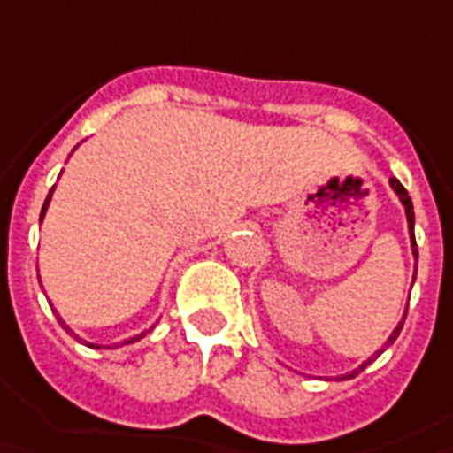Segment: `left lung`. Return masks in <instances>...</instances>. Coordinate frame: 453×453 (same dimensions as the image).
<instances>
[{"label": "left lung", "instance_id": "8db88e82", "mask_svg": "<svg viewBox=\"0 0 453 453\" xmlns=\"http://www.w3.org/2000/svg\"><path fill=\"white\" fill-rule=\"evenodd\" d=\"M391 188L396 190V196L401 197V203H403V208H406V218H409V230H411V233H413V205H411V197H409V193H406V188H403V185H401V182H398L396 178H391ZM411 238H413V235H411ZM413 256L418 257V250H416V241H413ZM398 334H401V323H398L396 331L388 335V343H394ZM379 353H381V351H379ZM366 364H368V361H366ZM366 364L358 368V371H364V368H366ZM358 371H353V373H346L343 379H353V376H356Z\"/></svg>", "mask_w": 453, "mask_h": 453}]
</instances>
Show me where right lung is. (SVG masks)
<instances>
[{
	"label": "right lung",
	"mask_w": 453,
	"mask_h": 453,
	"mask_svg": "<svg viewBox=\"0 0 453 453\" xmlns=\"http://www.w3.org/2000/svg\"><path fill=\"white\" fill-rule=\"evenodd\" d=\"M47 205H50V196H47V200H44V208H42V215H44V211H47ZM59 323H62V319H59ZM145 335V334H142ZM130 341H137V338H130ZM130 341H127V343H130Z\"/></svg>",
	"instance_id": "add662e5"
}]
</instances>
